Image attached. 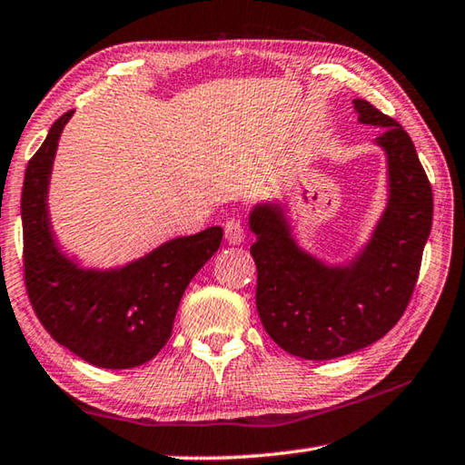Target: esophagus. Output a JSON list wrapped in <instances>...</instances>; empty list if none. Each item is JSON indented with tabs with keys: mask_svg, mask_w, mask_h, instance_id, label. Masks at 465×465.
<instances>
[{
	"mask_svg": "<svg viewBox=\"0 0 465 465\" xmlns=\"http://www.w3.org/2000/svg\"><path fill=\"white\" fill-rule=\"evenodd\" d=\"M225 240L230 242V244H242V242L246 240V230L244 225H242L240 219H232L225 223Z\"/></svg>",
	"mask_w": 465,
	"mask_h": 465,
	"instance_id": "1",
	"label": "esophagus"
}]
</instances>
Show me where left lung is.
<instances>
[{
    "mask_svg": "<svg viewBox=\"0 0 465 465\" xmlns=\"http://www.w3.org/2000/svg\"><path fill=\"white\" fill-rule=\"evenodd\" d=\"M353 109L362 124L385 128L377 144L389 163L387 209L362 252L348 267H327L293 242L282 206L250 213L256 311L272 341L304 360L358 351L395 327L432 227V188L408 132L364 99H353Z\"/></svg>",
    "mask_w": 465,
    "mask_h": 465,
    "instance_id": "obj_1",
    "label": "left lung"
}]
</instances>
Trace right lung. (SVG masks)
I'll return each mask as SVG.
<instances>
[{
	"label": "right lung",
	"mask_w": 465,
	"mask_h": 465,
	"mask_svg": "<svg viewBox=\"0 0 465 465\" xmlns=\"http://www.w3.org/2000/svg\"><path fill=\"white\" fill-rule=\"evenodd\" d=\"M54 122L28 161L22 186L25 283L31 306L57 343L99 368H134L167 343L180 300L219 250L223 230L165 242L122 269H80L57 248L47 215V186L65 122Z\"/></svg>",
	"instance_id": "right-lung-1"
}]
</instances>
